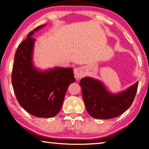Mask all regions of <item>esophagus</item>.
<instances>
[{"instance_id": "34e87169", "label": "esophagus", "mask_w": 149, "mask_h": 149, "mask_svg": "<svg viewBox=\"0 0 149 149\" xmlns=\"http://www.w3.org/2000/svg\"><path fill=\"white\" fill-rule=\"evenodd\" d=\"M74 75L75 77L77 78V79H79L80 78H81L84 75V73L83 72L81 68H77L74 71Z\"/></svg>"}]
</instances>
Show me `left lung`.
Returning a JSON list of instances; mask_svg holds the SVG:
<instances>
[{
    "mask_svg": "<svg viewBox=\"0 0 149 149\" xmlns=\"http://www.w3.org/2000/svg\"><path fill=\"white\" fill-rule=\"evenodd\" d=\"M139 82L118 94L106 89L101 81L91 77L81 79L82 96L87 112L97 119L107 120L119 116L132 104Z\"/></svg>",
    "mask_w": 149,
    "mask_h": 149,
    "instance_id": "left-lung-1",
    "label": "left lung"
}]
</instances>
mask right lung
I'll use <instances>...</instances> for the list:
<instances>
[{
    "instance_id": "obj_1",
    "label": "right lung",
    "mask_w": 149,
    "mask_h": 149,
    "mask_svg": "<svg viewBox=\"0 0 149 149\" xmlns=\"http://www.w3.org/2000/svg\"><path fill=\"white\" fill-rule=\"evenodd\" d=\"M45 26L31 31L19 45L15 53L12 84L21 107L39 118H52L59 112L69 85L75 79L72 68H55L41 72L33 65L35 39L32 35Z\"/></svg>"
}]
</instances>
